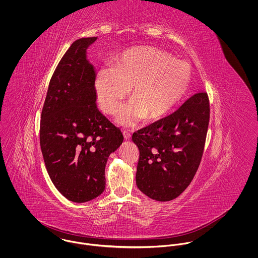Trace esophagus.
I'll return each instance as SVG.
<instances>
[{
  "label": "esophagus",
  "mask_w": 258,
  "mask_h": 258,
  "mask_svg": "<svg viewBox=\"0 0 258 258\" xmlns=\"http://www.w3.org/2000/svg\"><path fill=\"white\" fill-rule=\"evenodd\" d=\"M123 136H124L125 140H129L131 138V134L128 131H123Z\"/></svg>",
  "instance_id": "esophagus-1"
}]
</instances>
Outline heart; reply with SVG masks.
I'll return each mask as SVG.
<instances>
[{"mask_svg": "<svg viewBox=\"0 0 258 258\" xmlns=\"http://www.w3.org/2000/svg\"><path fill=\"white\" fill-rule=\"evenodd\" d=\"M190 67L181 58L154 46H139L121 52L113 68L98 72L94 90L98 106L115 113L131 87V100L117 113L123 126L167 116L184 97L190 82Z\"/></svg>", "mask_w": 258, "mask_h": 258, "instance_id": "b5f03b06", "label": "heart"}]
</instances>
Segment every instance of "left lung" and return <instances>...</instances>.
Listing matches in <instances>:
<instances>
[{
	"label": "left lung",
	"instance_id": "left-lung-1",
	"mask_svg": "<svg viewBox=\"0 0 258 258\" xmlns=\"http://www.w3.org/2000/svg\"><path fill=\"white\" fill-rule=\"evenodd\" d=\"M209 121L208 94L200 92L170 116L133 134L140 151L136 184L143 194L168 202L184 191L200 166Z\"/></svg>",
	"mask_w": 258,
	"mask_h": 258
}]
</instances>
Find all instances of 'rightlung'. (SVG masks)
<instances>
[{"instance_id":"obj_1","label":"right lung","mask_w":258,"mask_h":258,"mask_svg":"<svg viewBox=\"0 0 258 258\" xmlns=\"http://www.w3.org/2000/svg\"><path fill=\"white\" fill-rule=\"evenodd\" d=\"M97 37L75 40L50 79L41 112L40 149L56 189L86 203L105 189V166L123 142L121 131L96 107L95 71L87 59Z\"/></svg>"}]
</instances>
